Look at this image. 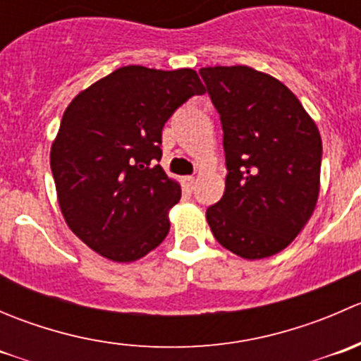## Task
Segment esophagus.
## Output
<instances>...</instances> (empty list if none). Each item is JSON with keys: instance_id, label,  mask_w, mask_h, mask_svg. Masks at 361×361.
I'll return each mask as SVG.
<instances>
[{"instance_id": "1", "label": "esophagus", "mask_w": 361, "mask_h": 361, "mask_svg": "<svg viewBox=\"0 0 361 361\" xmlns=\"http://www.w3.org/2000/svg\"><path fill=\"white\" fill-rule=\"evenodd\" d=\"M181 181H183V185L187 188H194V185H195V178L194 176H183V178H181Z\"/></svg>"}]
</instances>
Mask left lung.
<instances>
[{"mask_svg": "<svg viewBox=\"0 0 361 361\" xmlns=\"http://www.w3.org/2000/svg\"><path fill=\"white\" fill-rule=\"evenodd\" d=\"M224 129V197L206 209L214 239L248 260L285 250L319 194L322 137L300 101L248 66L199 71Z\"/></svg>", "mask_w": 361, "mask_h": 361, "instance_id": "obj_1", "label": "left lung"}]
</instances>
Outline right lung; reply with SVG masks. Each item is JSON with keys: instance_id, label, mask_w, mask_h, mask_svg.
Wrapping results in <instances>:
<instances>
[{"instance_id": "add662e5", "label": "right lung", "mask_w": 361, "mask_h": 361, "mask_svg": "<svg viewBox=\"0 0 361 361\" xmlns=\"http://www.w3.org/2000/svg\"><path fill=\"white\" fill-rule=\"evenodd\" d=\"M204 92L194 69L123 66L69 103L50 167L64 220L90 250L134 262L166 239L181 188L157 164L164 123Z\"/></svg>"}]
</instances>
